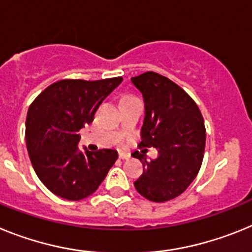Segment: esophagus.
Wrapping results in <instances>:
<instances>
[{
    "instance_id": "obj_1",
    "label": "esophagus",
    "mask_w": 252,
    "mask_h": 252,
    "mask_svg": "<svg viewBox=\"0 0 252 252\" xmlns=\"http://www.w3.org/2000/svg\"><path fill=\"white\" fill-rule=\"evenodd\" d=\"M119 158H120V159H122V160H126V159H128V158H130V154H127V153H120L119 154Z\"/></svg>"
}]
</instances>
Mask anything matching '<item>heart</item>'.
Returning a JSON list of instances; mask_svg holds the SVG:
<instances>
[{
    "label": "heart",
    "instance_id": "1",
    "mask_svg": "<svg viewBox=\"0 0 252 252\" xmlns=\"http://www.w3.org/2000/svg\"><path fill=\"white\" fill-rule=\"evenodd\" d=\"M126 98H131V95H124L121 101H124V99H126Z\"/></svg>",
    "mask_w": 252,
    "mask_h": 252
}]
</instances>
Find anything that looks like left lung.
<instances>
[{"label": "left lung", "instance_id": "obj_1", "mask_svg": "<svg viewBox=\"0 0 252 252\" xmlns=\"http://www.w3.org/2000/svg\"><path fill=\"white\" fill-rule=\"evenodd\" d=\"M131 82L145 102L139 146H153L159 154L151 160L144 150L132 154L144 165L133 186L149 201H170L188 188L201 169L206 146L203 117L192 97L164 75L146 72Z\"/></svg>", "mask_w": 252, "mask_h": 252}]
</instances>
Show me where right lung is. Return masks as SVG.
Returning <instances> with one entry per match:
<instances>
[{"instance_id": "right-lung-1", "label": "right lung", "mask_w": 252, "mask_h": 252, "mask_svg": "<svg viewBox=\"0 0 252 252\" xmlns=\"http://www.w3.org/2000/svg\"><path fill=\"white\" fill-rule=\"evenodd\" d=\"M122 82L62 79L50 84L30 104L26 146L39 179L51 193L81 201L94 193L119 155L112 149L78 150V131L90 125L99 104Z\"/></svg>"}]
</instances>
